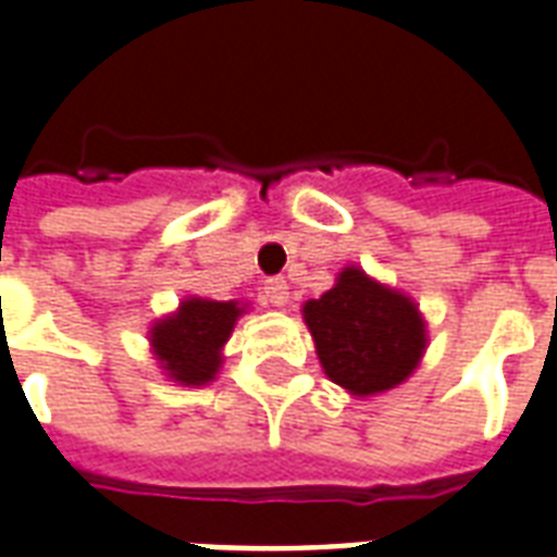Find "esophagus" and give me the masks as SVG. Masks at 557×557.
Here are the masks:
<instances>
[{"label":"esophagus","mask_w":557,"mask_h":557,"mask_svg":"<svg viewBox=\"0 0 557 557\" xmlns=\"http://www.w3.org/2000/svg\"><path fill=\"white\" fill-rule=\"evenodd\" d=\"M265 301L271 307H286L289 304V283L283 277L265 280Z\"/></svg>","instance_id":"obj_1"}]
</instances>
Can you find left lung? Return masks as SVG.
<instances>
[{"instance_id":"8db88e82","label":"left lung","mask_w":557,"mask_h":557,"mask_svg":"<svg viewBox=\"0 0 557 557\" xmlns=\"http://www.w3.org/2000/svg\"><path fill=\"white\" fill-rule=\"evenodd\" d=\"M325 375L351 397L403 385L430 346L426 319L411 295L346 265L322 298L301 307Z\"/></svg>"}]
</instances>
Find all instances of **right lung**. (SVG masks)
<instances>
[{
	"label": "right lung",
	"instance_id": "obj_1",
	"mask_svg": "<svg viewBox=\"0 0 557 557\" xmlns=\"http://www.w3.org/2000/svg\"><path fill=\"white\" fill-rule=\"evenodd\" d=\"M244 313V301H211L190 295L172 313L154 319L148 327V346L163 375L184 387L214 382L223 367V346Z\"/></svg>",
	"mask_w": 557,
	"mask_h": 557
}]
</instances>
